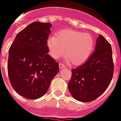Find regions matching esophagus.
Wrapping results in <instances>:
<instances>
[{
    "instance_id": "obj_1",
    "label": "esophagus",
    "mask_w": 121,
    "mask_h": 121,
    "mask_svg": "<svg viewBox=\"0 0 121 121\" xmlns=\"http://www.w3.org/2000/svg\"><path fill=\"white\" fill-rule=\"evenodd\" d=\"M59 68H60V69H63V68H65L66 67L65 65H63V64H62V63H59Z\"/></svg>"
}]
</instances>
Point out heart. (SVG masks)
I'll return each mask as SVG.
<instances>
[{"label":"heart","mask_w":121,"mask_h":121,"mask_svg":"<svg viewBox=\"0 0 121 121\" xmlns=\"http://www.w3.org/2000/svg\"><path fill=\"white\" fill-rule=\"evenodd\" d=\"M94 40L90 33L75 30H65L56 35H50L47 40L49 54L57 59L65 54L66 59L75 66L83 64L93 51Z\"/></svg>","instance_id":"b5f03b06"}]
</instances>
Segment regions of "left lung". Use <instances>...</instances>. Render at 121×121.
Returning <instances> with one entry per match:
<instances>
[{
  "label": "left lung",
  "mask_w": 121,
  "mask_h": 121,
  "mask_svg": "<svg viewBox=\"0 0 121 121\" xmlns=\"http://www.w3.org/2000/svg\"><path fill=\"white\" fill-rule=\"evenodd\" d=\"M114 65L110 43L99 35L95 51L82 65L72 69L68 87L72 97L82 102L95 100L106 90L113 78Z\"/></svg>",
  "instance_id": "obj_1"
}]
</instances>
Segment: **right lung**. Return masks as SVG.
<instances>
[{"mask_svg":"<svg viewBox=\"0 0 121 121\" xmlns=\"http://www.w3.org/2000/svg\"><path fill=\"white\" fill-rule=\"evenodd\" d=\"M50 23L35 22L20 31L9 49L8 74L12 86L22 97L35 99L45 94L59 71L48 54Z\"/></svg>","mask_w":121,"mask_h":121,"instance_id":"obj_1","label":"right lung"}]
</instances>
